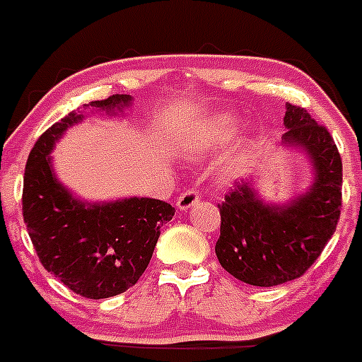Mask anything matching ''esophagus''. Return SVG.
Wrapping results in <instances>:
<instances>
[{
  "mask_svg": "<svg viewBox=\"0 0 362 362\" xmlns=\"http://www.w3.org/2000/svg\"><path fill=\"white\" fill-rule=\"evenodd\" d=\"M199 199H201V197H199V194H197L196 190H187L177 197V203H175V204H177L179 210L187 212V210L194 209V206L199 203Z\"/></svg>",
  "mask_w": 362,
  "mask_h": 362,
  "instance_id": "34e87169",
  "label": "esophagus"
}]
</instances>
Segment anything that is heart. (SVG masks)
<instances>
[{
  "mask_svg": "<svg viewBox=\"0 0 362 362\" xmlns=\"http://www.w3.org/2000/svg\"><path fill=\"white\" fill-rule=\"evenodd\" d=\"M235 132V119L230 114H219L188 137V148L201 152L214 146L225 145Z\"/></svg>",
  "mask_w": 362,
  "mask_h": 362,
  "instance_id": "b5f03b06",
  "label": "heart"
}]
</instances>
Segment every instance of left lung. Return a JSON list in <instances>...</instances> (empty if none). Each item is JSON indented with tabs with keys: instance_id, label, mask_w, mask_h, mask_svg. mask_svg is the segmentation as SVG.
<instances>
[{
	"instance_id": "1",
	"label": "left lung",
	"mask_w": 362,
	"mask_h": 362,
	"mask_svg": "<svg viewBox=\"0 0 362 362\" xmlns=\"http://www.w3.org/2000/svg\"><path fill=\"white\" fill-rule=\"evenodd\" d=\"M284 129L281 145L300 150L312 165L310 187L283 204L264 203L248 179L219 204L217 259L235 279L254 286H277L303 276L341 216L343 161L330 132L290 103Z\"/></svg>"
}]
</instances>
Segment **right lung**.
<instances>
[{"label":"right lung","instance_id":"obj_1","mask_svg":"<svg viewBox=\"0 0 362 362\" xmlns=\"http://www.w3.org/2000/svg\"><path fill=\"white\" fill-rule=\"evenodd\" d=\"M132 107L127 94L83 105L52 124L30 150L23 177V219L45 270L86 299H107L137 283L152 259L161 226L174 206L150 197L88 203L54 174L52 150L85 110L117 114Z\"/></svg>","mask_w":362,"mask_h":362}]
</instances>
